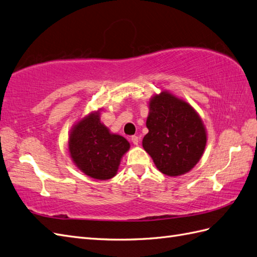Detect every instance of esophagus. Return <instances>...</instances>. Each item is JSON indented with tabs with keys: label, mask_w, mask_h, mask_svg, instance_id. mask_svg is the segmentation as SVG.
<instances>
[{
	"label": "esophagus",
	"mask_w": 257,
	"mask_h": 257,
	"mask_svg": "<svg viewBox=\"0 0 257 257\" xmlns=\"http://www.w3.org/2000/svg\"><path fill=\"white\" fill-rule=\"evenodd\" d=\"M131 141H133V143H134L135 146H138L139 145V138L137 136L131 137Z\"/></svg>",
	"instance_id": "obj_1"
}]
</instances>
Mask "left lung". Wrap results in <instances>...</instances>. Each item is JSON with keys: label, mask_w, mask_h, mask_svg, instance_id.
<instances>
[{"label": "left lung", "mask_w": 257, "mask_h": 257, "mask_svg": "<svg viewBox=\"0 0 257 257\" xmlns=\"http://www.w3.org/2000/svg\"><path fill=\"white\" fill-rule=\"evenodd\" d=\"M147 128L142 147L163 174H186L199 162L207 131L198 112L186 100L169 91L153 95L149 101Z\"/></svg>", "instance_id": "1"}]
</instances>
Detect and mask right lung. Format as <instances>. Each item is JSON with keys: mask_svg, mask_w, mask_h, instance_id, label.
<instances>
[{"mask_svg": "<svg viewBox=\"0 0 257 257\" xmlns=\"http://www.w3.org/2000/svg\"><path fill=\"white\" fill-rule=\"evenodd\" d=\"M69 154L75 166L94 180L114 177L130 143L100 121V111L80 119L69 135Z\"/></svg>", "mask_w": 257, "mask_h": 257, "instance_id": "right-lung-1", "label": "right lung"}]
</instances>
